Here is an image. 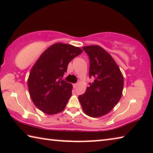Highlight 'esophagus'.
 <instances>
[{
	"instance_id": "1",
	"label": "esophagus",
	"mask_w": 153,
	"mask_h": 153,
	"mask_svg": "<svg viewBox=\"0 0 153 153\" xmlns=\"http://www.w3.org/2000/svg\"><path fill=\"white\" fill-rule=\"evenodd\" d=\"M77 86H78V83H74V84H73V88H76Z\"/></svg>"
}]
</instances>
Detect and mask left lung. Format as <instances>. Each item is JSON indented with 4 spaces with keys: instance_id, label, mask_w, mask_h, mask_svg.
Returning a JSON list of instances; mask_svg holds the SVG:
<instances>
[{
    "instance_id": "1",
    "label": "left lung",
    "mask_w": 153,
    "mask_h": 153,
    "mask_svg": "<svg viewBox=\"0 0 153 153\" xmlns=\"http://www.w3.org/2000/svg\"><path fill=\"white\" fill-rule=\"evenodd\" d=\"M83 49L90 59V77L94 80L79 100L86 114L99 117L111 111L120 100L123 77L111 55L100 46L88 45Z\"/></svg>"
}]
</instances>
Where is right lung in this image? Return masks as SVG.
Masks as SVG:
<instances>
[{"label":"right lung","mask_w":153,"mask_h":153,"mask_svg":"<svg viewBox=\"0 0 153 153\" xmlns=\"http://www.w3.org/2000/svg\"><path fill=\"white\" fill-rule=\"evenodd\" d=\"M80 48L56 43L44 51L31 70L28 90L34 105L44 113L54 114L65 109L72 85L62 80L68 63L81 54Z\"/></svg>","instance_id":"1"}]
</instances>
